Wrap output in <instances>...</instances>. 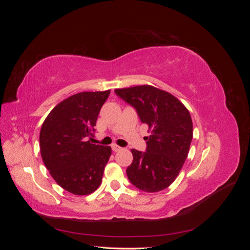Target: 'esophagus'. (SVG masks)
Returning <instances> with one entry per match:
<instances>
[{
	"instance_id": "obj_1",
	"label": "esophagus",
	"mask_w": 250,
	"mask_h": 250,
	"mask_svg": "<svg viewBox=\"0 0 250 250\" xmlns=\"http://www.w3.org/2000/svg\"><path fill=\"white\" fill-rule=\"evenodd\" d=\"M111 148H112V151H115V152H118V151L122 150V148H121L120 146H118L117 144H113V145L111 146Z\"/></svg>"
}]
</instances>
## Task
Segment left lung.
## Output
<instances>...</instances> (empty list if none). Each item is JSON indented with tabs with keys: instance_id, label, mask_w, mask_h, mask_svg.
Segmentation results:
<instances>
[{
	"instance_id": "obj_1",
	"label": "left lung",
	"mask_w": 250,
	"mask_h": 250,
	"mask_svg": "<svg viewBox=\"0 0 250 250\" xmlns=\"http://www.w3.org/2000/svg\"><path fill=\"white\" fill-rule=\"evenodd\" d=\"M115 92L137 109L150 132L146 152L131 149L133 161L126 170L128 179L144 192L165 190L178 176L190 150V112L176 97L152 85L116 88Z\"/></svg>"
}]
</instances>
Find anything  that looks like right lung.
<instances>
[{
  "label": "right lung",
  "instance_id": "obj_1",
  "mask_svg": "<svg viewBox=\"0 0 250 250\" xmlns=\"http://www.w3.org/2000/svg\"><path fill=\"white\" fill-rule=\"evenodd\" d=\"M110 94L83 92L58 103L43 121L40 133L42 162L57 185L74 195H88L102 183L111 155L109 146L96 145V121Z\"/></svg>",
  "mask_w": 250,
  "mask_h": 250
}]
</instances>
